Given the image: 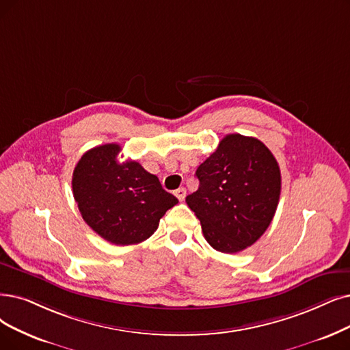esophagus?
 <instances>
[{
	"instance_id": "esophagus-1",
	"label": "esophagus",
	"mask_w": 350,
	"mask_h": 350,
	"mask_svg": "<svg viewBox=\"0 0 350 350\" xmlns=\"http://www.w3.org/2000/svg\"><path fill=\"white\" fill-rule=\"evenodd\" d=\"M174 193H175V197H176L179 201H184L185 197H187V189H185V188H178Z\"/></svg>"
}]
</instances>
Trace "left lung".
<instances>
[{
  "instance_id": "left-lung-1",
  "label": "left lung",
  "mask_w": 350,
  "mask_h": 350,
  "mask_svg": "<svg viewBox=\"0 0 350 350\" xmlns=\"http://www.w3.org/2000/svg\"><path fill=\"white\" fill-rule=\"evenodd\" d=\"M200 187L187 204L217 251L240 253L269 228L282 191L280 167L261 141L227 135L200 166Z\"/></svg>"
}]
</instances>
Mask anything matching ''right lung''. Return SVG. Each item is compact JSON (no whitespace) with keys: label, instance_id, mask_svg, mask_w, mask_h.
<instances>
[{"label":"right lung","instance_id":"add662e5","mask_svg":"<svg viewBox=\"0 0 350 350\" xmlns=\"http://www.w3.org/2000/svg\"><path fill=\"white\" fill-rule=\"evenodd\" d=\"M120 150L118 144L88 150L75 167L72 187L88 226L111 244L129 245L149 239L178 200L139 162H119Z\"/></svg>","mask_w":350,"mask_h":350}]
</instances>
